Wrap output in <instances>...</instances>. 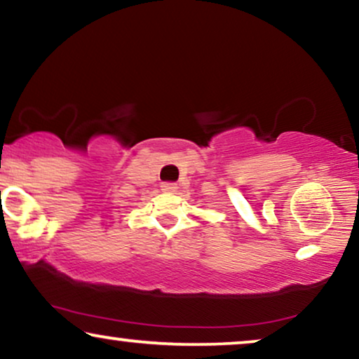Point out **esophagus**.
I'll return each instance as SVG.
<instances>
[{
  "mask_svg": "<svg viewBox=\"0 0 359 359\" xmlns=\"http://www.w3.org/2000/svg\"><path fill=\"white\" fill-rule=\"evenodd\" d=\"M161 190L165 191V194H172V191L177 190V184H174V182H163L161 184Z\"/></svg>",
  "mask_w": 359,
  "mask_h": 359,
  "instance_id": "obj_1",
  "label": "esophagus"
}]
</instances>
